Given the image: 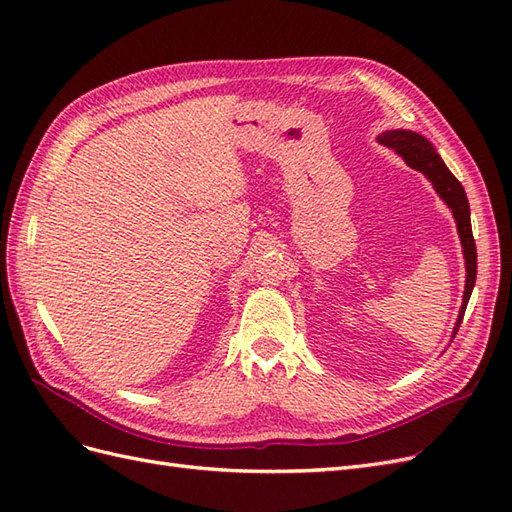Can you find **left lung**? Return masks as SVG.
<instances>
[{
	"label": "left lung",
	"mask_w": 512,
	"mask_h": 512,
	"mask_svg": "<svg viewBox=\"0 0 512 512\" xmlns=\"http://www.w3.org/2000/svg\"><path fill=\"white\" fill-rule=\"evenodd\" d=\"M378 141L386 147L395 149L404 162L423 173L431 183L436 192L442 196L444 203L453 209L455 222H457V230L461 237V245H463V256H466V292H463V303L459 309V318L455 324L453 337L459 331V324L463 320V314H466V307L470 301V294L476 282V243L472 237V224H470V203L466 190L463 185L457 181V177L446 168V164L442 162V158L436 153V149L431 147V143L427 141L425 136L410 132V130H389L378 136Z\"/></svg>",
	"instance_id": "left-lung-1"
}]
</instances>
